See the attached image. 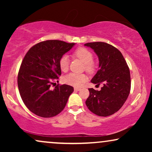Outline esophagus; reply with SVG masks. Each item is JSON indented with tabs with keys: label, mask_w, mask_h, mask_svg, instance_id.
Returning a JSON list of instances; mask_svg holds the SVG:
<instances>
[{
	"label": "esophagus",
	"mask_w": 152,
	"mask_h": 152,
	"mask_svg": "<svg viewBox=\"0 0 152 152\" xmlns=\"http://www.w3.org/2000/svg\"><path fill=\"white\" fill-rule=\"evenodd\" d=\"M74 90L76 91H79L81 90L80 88H78V87H75V88H74Z\"/></svg>",
	"instance_id": "1"
}]
</instances>
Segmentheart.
I'll list each match as a JSON object with an SVG mask.
<instances>
[{"mask_svg":"<svg viewBox=\"0 0 152 152\" xmlns=\"http://www.w3.org/2000/svg\"><path fill=\"white\" fill-rule=\"evenodd\" d=\"M74 57L80 59L85 64V68L87 71L91 72L94 69V65L93 64V56L89 50L85 48H78L75 50ZM59 68L61 71L66 72L69 68V58L67 55H63L60 58L59 61ZM88 77L84 74H77L71 72L68 74L64 77V82L66 84L73 86H80L83 83L86 82Z\"/></svg>","mask_w":152,"mask_h":152,"instance_id":"b5f03b06","label":"heart"}]
</instances>
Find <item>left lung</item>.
Wrapping results in <instances>:
<instances>
[{"instance_id":"left-lung-1","label":"left lung","mask_w":152,"mask_h":152,"mask_svg":"<svg viewBox=\"0 0 152 152\" xmlns=\"http://www.w3.org/2000/svg\"><path fill=\"white\" fill-rule=\"evenodd\" d=\"M84 45L92 48L99 59V69L91 82L104 85L100 91L88 88L90 95L86 104L97 115H113L123 106L129 95V68L120 51L113 45L104 42L87 43Z\"/></svg>"}]
</instances>
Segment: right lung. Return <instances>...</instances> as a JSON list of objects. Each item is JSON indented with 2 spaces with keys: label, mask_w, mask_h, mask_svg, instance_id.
<instances>
[{
  "label": "right lung",
  "mask_w": 152,
  "mask_h": 152,
  "mask_svg": "<svg viewBox=\"0 0 152 152\" xmlns=\"http://www.w3.org/2000/svg\"><path fill=\"white\" fill-rule=\"evenodd\" d=\"M75 43L48 40L34 45L23 58L18 74V87L25 105L42 118L57 115L66 107L73 87L63 84L50 88L61 71L60 58Z\"/></svg>",
  "instance_id": "obj_1"
}]
</instances>
